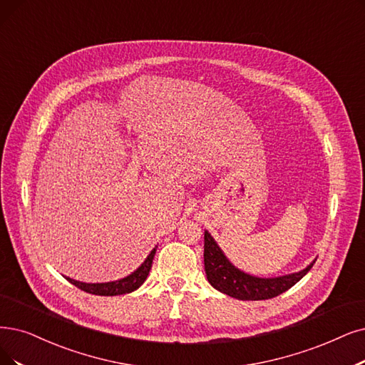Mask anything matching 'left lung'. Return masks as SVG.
Here are the masks:
<instances>
[{
    "instance_id": "left-lung-1",
    "label": "left lung",
    "mask_w": 365,
    "mask_h": 365,
    "mask_svg": "<svg viewBox=\"0 0 365 365\" xmlns=\"http://www.w3.org/2000/svg\"><path fill=\"white\" fill-rule=\"evenodd\" d=\"M203 240H205L203 262H205V272L210 284L220 290L222 294L241 301H260L279 297L297 284L316 262L313 260L307 268L299 272L274 277V279H260V277L245 274L233 267L207 230Z\"/></svg>"
}]
</instances>
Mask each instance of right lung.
<instances>
[{"label":"right lung","instance_id":"add662e5","mask_svg":"<svg viewBox=\"0 0 365 365\" xmlns=\"http://www.w3.org/2000/svg\"><path fill=\"white\" fill-rule=\"evenodd\" d=\"M155 250H157V247L151 250L148 257L143 260V264L135 272L124 277V279H121V280L109 282V283H82V282L70 279V277H66V279L71 284H75L76 287H79L86 294L100 295V297H115V295L130 294V292H133V290H136L145 280H147L150 269L153 267V259H154Z\"/></svg>","mask_w":365,"mask_h":365}]
</instances>
